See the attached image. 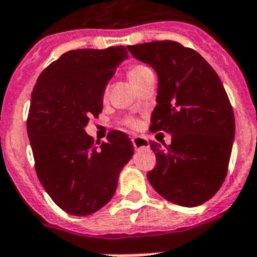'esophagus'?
I'll use <instances>...</instances> for the list:
<instances>
[{
	"instance_id": "esophagus-1",
	"label": "esophagus",
	"mask_w": 257,
	"mask_h": 257,
	"mask_svg": "<svg viewBox=\"0 0 257 257\" xmlns=\"http://www.w3.org/2000/svg\"><path fill=\"white\" fill-rule=\"evenodd\" d=\"M132 144L136 150H143V148L150 147V143H148V139L143 138V136H135L132 138Z\"/></svg>"
}]
</instances>
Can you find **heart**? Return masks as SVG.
Returning a JSON list of instances; mask_svg holds the SVG:
<instances>
[{"label": "heart", "mask_w": 257, "mask_h": 257, "mask_svg": "<svg viewBox=\"0 0 257 257\" xmlns=\"http://www.w3.org/2000/svg\"><path fill=\"white\" fill-rule=\"evenodd\" d=\"M150 73H153V70L151 68L147 65H143V64H136V65H132L126 72V75H128V79L131 80V83L136 87V85L140 83V81L143 80L144 77ZM126 125L131 126V128H138L139 126V121L135 118H129L126 119Z\"/></svg>", "instance_id": "obj_1"}]
</instances>
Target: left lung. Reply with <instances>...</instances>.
Instances as JSON below:
<instances>
[{
	"label": "left lung",
	"mask_w": 257,
	"mask_h": 257,
	"mask_svg": "<svg viewBox=\"0 0 257 257\" xmlns=\"http://www.w3.org/2000/svg\"><path fill=\"white\" fill-rule=\"evenodd\" d=\"M158 75L151 132L172 135V144L150 142L157 166L147 178L174 204L200 206L215 195L227 174L234 114L219 76L203 57L178 42L155 41L128 46Z\"/></svg>",
	"instance_id": "1"
}]
</instances>
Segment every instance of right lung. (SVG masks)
I'll return each instance as SVG.
<instances>
[{
    "mask_svg": "<svg viewBox=\"0 0 257 257\" xmlns=\"http://www.w3.org/2000/svg\"><path fill=\"white\" fill-rule=\"evenodd\" d=\"M128 58L123 46L64 53L38 77L27 118L42 187L70 215H90L107 204L119 172L134 155L128 135L110 131L99 143L85 134L103 106L104 88Z\"/></svg>",
    "mask_w": 257,
    "mask_h": 257,
    "instance_id": "obj_1",
    "label": "right lung"
}]
</instances>
